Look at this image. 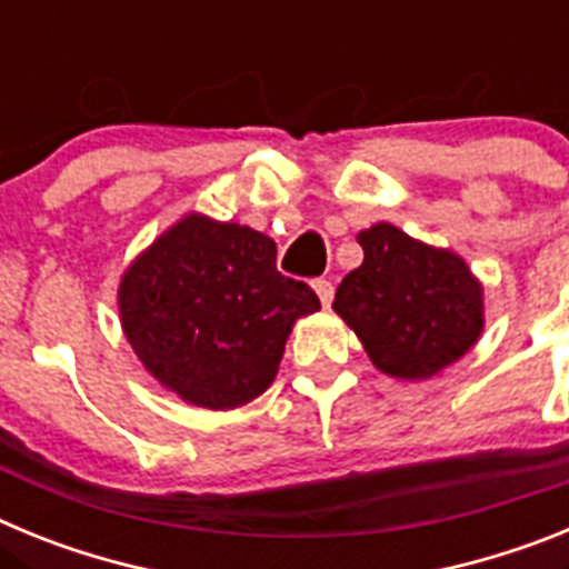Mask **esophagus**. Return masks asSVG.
<instances>
[{
	"mask_svg": "<svg viewBox=\"0 0 569 569\" xmlns=\"http://www.w3.org/2000/svg\"><path fill=\"white\" fill-rule=\"evenodd\" d=\"M313 290H316V296H319L321 305H325V308H330V301H333V281L316 279Z\"/></svg>",
	"mask_w": 569,
	"mask_h": 569,
	"instance_id": "obj_1",
	"label": "esophagus"
}]
</instances>
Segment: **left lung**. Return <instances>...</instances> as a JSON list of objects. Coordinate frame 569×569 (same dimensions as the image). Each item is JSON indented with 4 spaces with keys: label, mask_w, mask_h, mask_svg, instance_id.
I'll return each mask as SVG.
<instances>
[{
    "label": "left lung",
    "mask_w": 569,
    "mask_h": 569,
    "mask_svg": "<svg viewBox=\"0 0 569 569\" xmlns=\"http://www.w3.org/2000/svg\"><path fill=\"white\" fill-rule=\"evenodd\" d=\"M365 261L341 279L333 310L381 373L421 381L459 361L485 330V288L459 253L390 222L361 230Z\"/></svg>",
    "instance_id": "8db88e82"
}]
</instances>
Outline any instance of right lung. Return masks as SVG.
<instances>
[{
  "label": "right lung",
  "instance_id": "obj_1",
  "mask_svg": "<svg viewBox=\"0 0 569 569\" xmlns=\"http://www.w3.org/2000/svg\"><path fill=\"white\" fill-rule=\"evenodd\" d=\"M319 310L305 281L276 270L270 236L188 213L130 261L119 319L150 376L208 410L273 385L296 319Z\"/></svg>",
  "mask_w": 569,
  "mask_h": 569
}]
</instances>
